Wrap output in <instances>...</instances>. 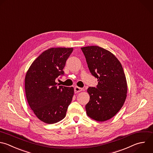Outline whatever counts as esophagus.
Masks as SVG:
<instances>
[{
	"mask_svg": "<svg viewBox=\"0 0 153 153\" xmlns=\"http://www.w3.org/2000/svg\"><path fill=\"white\" fill-rule=\"evenodd\" d=\"M82 90V88H80V87H75L74 88V91H75V93H78V92H80V91H81Z\"/></svg>",
	"mask_w": 153,
	"mask_h": 153,
	"instance_id": "esophagus-1",
	"label": "esophagus"
}]
</instances>
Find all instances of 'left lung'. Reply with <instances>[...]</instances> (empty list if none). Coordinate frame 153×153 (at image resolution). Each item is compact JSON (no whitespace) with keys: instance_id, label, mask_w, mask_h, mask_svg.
<instances>
[{"instance_id":"1","label":"left lung","mask_w":153,"mask_h":153,"mask_svg":"<svg viewBox=\"0 0 153 153\" xmlns=\"http://www.w3.org/2000/svg\"><path fill=\"white\" fill-rule=\"evenodd\" d=\"M81 50L90 72L98 81L96 88L87 89V114L96 121H106L120 110L126 99L127 85L122 65L112 53L100 47H85Z\"/></svg>"}]
</instances>
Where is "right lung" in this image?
<instances>
[{
    "mask_svg": "<svg viewBox=\"0 0 153 153\" xmlns=\"http://www.w3.org/2000/svg\"><path fill=\"white\" fill-rule=\"evenodd\" d=\"M73 48H51L31 65L25 77L28 103L36 116L47 124L56 123L66 114L74 93L72 87L57 86L56 79L64 75L66 62Z\"/></svg>",
    "mask_w": 153,
    "mask_h": 153,
    "instance_id": "obj_1",
    "label": "right lung"
}]
</instances>
